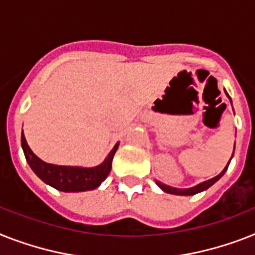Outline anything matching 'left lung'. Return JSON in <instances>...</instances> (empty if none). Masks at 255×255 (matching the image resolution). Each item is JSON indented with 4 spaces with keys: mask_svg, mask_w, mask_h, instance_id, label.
Masks as SVG:
<instances>
[{
    "mask_svg": "<svg viewBox=\"0 0 255 255\" xmlns=\"http://www.w3.org/2000/svg\"><path fill=\"white\" fill-rule=\"evenodd\" d=\"M225 94L228 95V93L225 92ZM228 98L231 99V97L228 95ZM232 103V101H231ZM232 157H233V154H232ZM232 157H231V160H232ZM231 160H229V162H231ZM229 162L227 163V166L224 167V170L221 171L220 174L216 175V177L214 178H211V179H208V181L206 182H202V183H199V185H196L194 186V187H190V188H175V187H171V186H166V185H163V183H161V182L156 181L157 186L162 190V191L167 192V194H173V195H185V196H188V195H195V194H198V192H202L204 191V190H207V188H210L211 186L214 185L215 182H217L219 179H220L223 175H224V173L227 171V169H228L229 166Z\"/></svg>",
    "mask_w": 255,
    "mask_h": 255,
    "instance_id": "8db88e82",
    "label": "left lung"
}]
</instances>
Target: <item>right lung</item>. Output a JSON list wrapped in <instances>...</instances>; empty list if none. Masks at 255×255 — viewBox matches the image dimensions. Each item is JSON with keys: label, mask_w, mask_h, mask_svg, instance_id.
Segmentation results:
<instances>
[{"label": "right lung", "mask_w": 255, "mask_h": 255, "mask_svg": "<svg viewBox=\"0 0 255 255\" xmlns=\"http://www.w3.org/2000/svg\"><path fill=\"white\" fill-rule=\"evenodd\" d=\"M119 142L115 144L113 150L109 153L106 160L95 167L78 166H59L41 161L35 156L27 144L24 134L22 132V148L24 157L35 174L47 185L52 186L56 190L64 192H80L94 190L107 178L113 166L114 154L117 152Z\"/></svg>", "instance_id": "obj_1"}]
</instances>
